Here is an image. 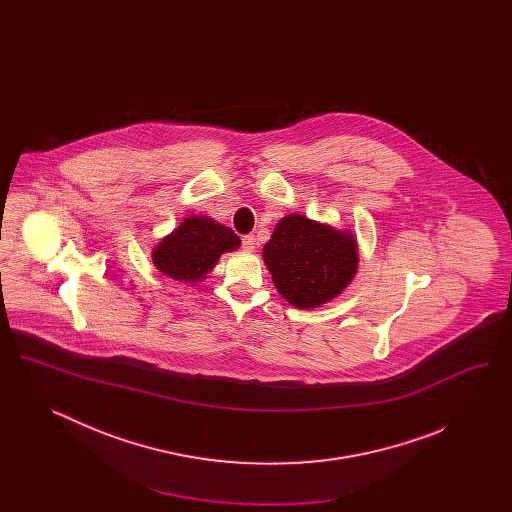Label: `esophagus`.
I'll use <instances>...</instances> for the list:
<instances>
[{
    "mask_svg": "<svg viewBox=\"0 0 512 512\" xmlns=\"http://www.w3.org/2000/svg\"><path fill=\"white\" fill-rule=\"evenodd\" d=\"M242 247L245 251H253L255 249V238L253 236H244L242 238Z\"/></svg>",
    "mask_w": 512,
    "mask_h": 512,
    "instance_id": "1",
    "label": "esophagus"
}]
</instances>
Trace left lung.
<instances>
[{"label": "left lung", "instance_id": "left-lung-1", "mask_svg": "<svg viewBox=\"0 0 512 512\" xmlns=\"http://www.w3.org/2000/svg\"><path fill=\"white\" fill-rule=\"evenodd\" d=\"M263 259L278 293L293 307L313 309L353 280L359 257L349 232L290 215L276 224Z\"/></svg>", "mask_w": 512, "mask_h": 512}]
</instances>
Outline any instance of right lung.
I'll return each mask as SVG.
<instances>
[{
    "label": "right lung",
    "instance_id": "right-lung-1",
    "mask_svg": "<svg viewBox=\"0 0 512 512\" xmlns=\"http://www.w3.org/2000/svg\"><path fill=\"white\" fill-rule=\"evenodd\" d=\"M238 247L234 230L207 217H190L155 247L153 263L174 280L194 282L215 267L224 251Z\"/></svg>",
    "mask_w": 512,
    "mask_h": 512
}]
</instances>
